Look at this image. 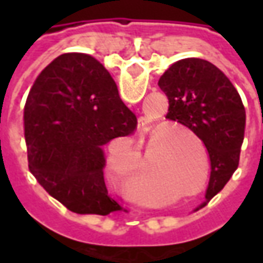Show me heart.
<instances>
[{
	"label": "heart",
	"instance_id": "1",
	"mask_svg": "<svg viewBox=\"0 0 263 263\" xmlns=\"http://www.w3.org/2000/svg\"><path fill=\"white\" fill-rule=\"evenodd\" d=\"M131 149H132V154L135 155L138 152L137 149L134 148V145L131 143ZM107 172H108L109 177L114 180L117 184H124L126 182V179H128V173H129V167L125 166L118 156H115V155H111L107 160Z\"/></svg>",
	"mask_w": 263,
	"mask_h": 263
}]
</instances>
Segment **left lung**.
<instances>
[{"label":"left lung","mask_w":263,"mask_h":263,"mask_svg":"<svg viewBox=\"0 0 263 263\" xmlns=\"http://www.w3.org/2000/svg\"><path fill=\"white\" fill-rule=\"evenodd\" d=\"M158 86L169 100L166 118L196 134L211 162L205 200L222 190L239 163L245 108L230 79L207 60L189 58L173 63Z\"/></svg>","instance_id":"left-lung-1"}]
</instances>
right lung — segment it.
I'll use <instances>...</instances> for the list:
<instances>
[{"label": "right lung", "instance_id": "right-lung-1", "mask_svg": "<svg viewBox=\"0 0 263 263\" xmlns=\"http://www.w3.org/2000/svg\"><path fill=\"white\" fill-rule=\"evenodd\" d=\"M137 117L107 69L84 53H65L33 81L24 129L28 166L52 197L77 214L120 210L104 182L103 146L129 137Z\"/></svg>", "mask_w": 263, "mask_h": 263}]
</instances>
